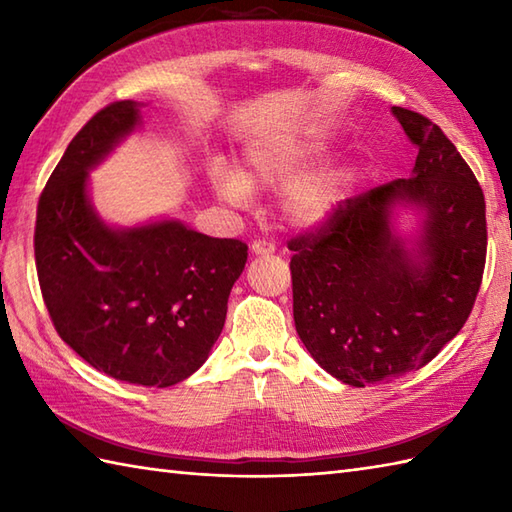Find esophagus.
Segmentation results:
<instances>
[{
	"label": "esophagus",
	"mask_w": 512,
	"mask_h": 512,
	"mask_svg": "<svg viewBox=\"0 0 512 512\" xmlns=\"http://www.w3.org/2000/svg\"><path fill=\"white\" fill-rule=\"evenodd\" d=\"M250 250H253V255H270L275 253V244L268 242V239H255V242L250 244Z\"/></svg>",
	"instance_id": "1"
}]
</instances>
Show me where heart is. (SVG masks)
<instances>
[{"label":"heart","mask_w":512,"mask_h":512,"mask_svg":"<svg viewBox=\"0 0 512 512\" xmlns=\"http://www.w3.org/2000/svg\"><path fill=\"white\" fill-rule=\"evenodd\" d=\"M323 156L325 145L308 143V140H277L250 149L242 176L224 165L211 167V182L220 198L244 204L250 187H281L317 165ZM352 184L354 171L350 167H325L288 184L281 198V209L290 222L299 226L319 224L347 200Z\"/></svg>","instance_id":"1"}]
</instances>
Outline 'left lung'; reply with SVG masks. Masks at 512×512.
Returning <instances> with one entry per match:
<instances>
[{
  "label": "left lung",
  "instance_id": "left-lung-1",
  "mask_svg": "<svg viewBox=\"0 0 512 512\" xmlns=\"http://www.w3.org/2000/svg\"><path fill=\"white\" fill-rule=\"evenodd\" d=\"M394 114L418 149L413 176L347 198L288 242L299 339L352 387L433 361L469 319L486 264V202L471 167L427 116ZM398 199L428 211L422 265L390 235Z\"/></svg>",
  "mask_w": 512,
  "mask_h": 512
}]
</instances>
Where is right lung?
Segmentation results:
<instances>
[{
	"mask_svg": "<svg viewBox=\"0 0 512 512\" xmlns=\"http://www.w3.org/2000/svg\"><path fill=\"white\" fill-rule=\"evenodd\" d=\"M136 123L138 105L116 101L72 138L39 195L35 262L54 330L85 363L171 387L209 358L248 246L173 220L114 231L96 217L88 169Z\"/></svg>",
	"mask_w": 512,
	"mask_h": 512,
	"instance_id": "add662e5",
	"label": "right lung"
}]
</instances>
